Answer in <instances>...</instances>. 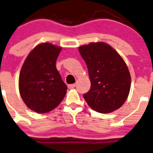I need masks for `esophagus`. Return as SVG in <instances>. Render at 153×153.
<instances>
[{
  "mask_svg": "<svg viewBox=\"0 0 153 153\" xmlns=\"http://www.w3.org/2000/svg\"><path fill=\"white\" fill-rule=\"evenodd\" d=\"M76 87V84H70V85H68V88L69 89H73L74 87Z\"/></svg>",
  "mask_w": 153,
  "mask_h": 153,
  "instance_id": "1",
  "label": "esophagus"
}]
</instances>
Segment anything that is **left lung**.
<instances>
[{"mask_svg": "<svg viewBox=\"0 0 153 153\" xmlns=\"http://www.w3.org/2000/svg\"><path fill=\"white\" fill-rule=\"evenodd\" d=\"M88 69L91 89L83 98L92 109L111 113L121 108L131 87L128 66L118 53L105 42H91L79 47Z\"/></svg>", "mask_w": 153, "mask_h": 153, "instance_id": "left-lung-1", "label": "left lung"}]
</instances>
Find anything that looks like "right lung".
<instances>
[{"label": "right lung", "instance_id": "1", "mask_svg": "<svg viewBox=\"0 0 153 153\" xmlns=\"http://www.w3.org/2000/svg\"><path fill=\"white\" fill-rule=\"evenodd\" d=\"M62 48L49 42L32 49L19 75V92L25 104L39 114L51 111L64 98L67 87L56 66Z\"/></svg>", "mask_w": 153, "mask_h": 153}]
</instances>
